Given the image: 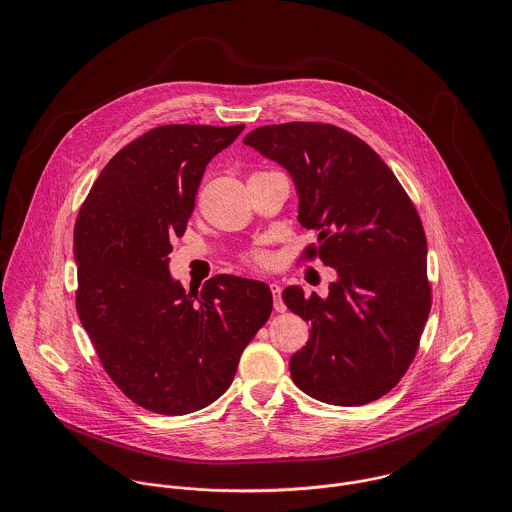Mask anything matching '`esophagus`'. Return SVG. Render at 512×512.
<instances>
[{"label": "esophagus", "mask_w": 512, "mask_h": 512, "mask_svg": "<svg viewBox=\"0 0 512 512\" xmlns=\"http://www.w3.org/2000/svg\"><path fill=\"white\" fill-rule=\"evenodd\" d=\"M270 290H272V295H274V309L280 311V313H284V311H286V303H284V299H282L280 286H278L276 282H272V284H270Z\"/></svg>", "instance_id": "obj_1"}]
</instances>
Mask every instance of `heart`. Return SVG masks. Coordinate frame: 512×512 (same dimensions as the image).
I'll return each mask as SVG.
<instances>
[{
  "label": "heart",
  "instance_id": "obj_1",
  "mask_svg": "<svg viewBox=\"0 0 512 512\" xmlns=\"http://www.w3.org/2000/svg\"><path fill=\"white\" fill-rule=\"evenodd\" d=\"M246 258H248V262H252L256 266H268L270 264V254L266 250H260V248L248 252Z\"/></svg>",
  "mask_w": 512,
  "mask_h": 512
}]
</instances>
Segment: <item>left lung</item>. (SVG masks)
I'll return each instance as SVG.
<instances>
[{
	"label": "left lung",
	"instance_id": "left-lung-1",
	"mask_svg": "<svg viewBox=\"0 0 512 512\" xmlns=\"http://www.w3.org/2000/svg\"><path fill=\"white\" fill-rule=\"evenodd\" d=\"M244 144L292 175L297 220L317 232L305 256L337 274L327 297L282 293L311 325L290 361L295 386L333 406L378 400L414 361L432 307L428 242L410 197L372 147L331 124L262 126Z\"/></svg>",
	"mask_w": 512,
	"mask_h": 512
}]
</instances>
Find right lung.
Returning a JSON list of instances; mask_svg holds the SVG:
<instances>
[{"label": "right lung", "mask_w": 512, "mask_h": 512, "mask_svg": "<svg viewBox=\"0 0 512 512\" xmlns=\"http://www.w3.org/2000/svg\"><path fill=\"white\" fill-rule=\"evenodd\" d=\"M242 130H149L108 161L76 219L80 323L116 386L155 414L213 404L272 313L264 282L220 274L199 295L169 274L171 240L187 228L209 161Z\"/></svg>", "instance_id": "right-lung-1"}]
</instances>
